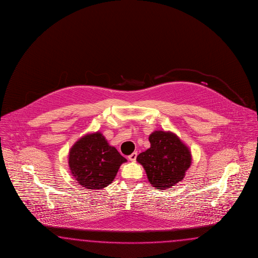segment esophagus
<instances>
[{
  "label": "esophagus",
  "instance_id": "esophagus-1",
  "mask_svg": "<svg viewBox=\"0 0 258 258\" xmlns=\"http://www.w3.org/2000/svg\"><path fill=\"white\" fill-rule=\"evenodd\" d=\"M136 157H137V152H133V154H131V155L128 156V160H130L131 162H135Z\"/></svg>",
  "mask_w": 258,
  "mask_h": 258
}]
</instances>
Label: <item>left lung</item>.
Segmentation results:
<instances>
[{
    "instance_id": "left-lung-1",
    "label": "left lung",
    "mask_w": 258,
    "mask_h": 258,
    "mask_svg": "<svg viewBox=\"0 0 258 258\" xmlns=\"http://www.w3.org/2000/svg\"><path fill=\"white\" fill-rule=\"evenodd\" d=\"M150 148L136 161L143 165L150 184L158 190L174 186L183 180L192 163L191 150L176 133L154 131L149 137Z\"/></svg>"
}]
</instances>
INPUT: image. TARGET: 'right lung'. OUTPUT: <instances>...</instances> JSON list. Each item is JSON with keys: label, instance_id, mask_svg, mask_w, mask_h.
Masks as SVG:
<instances>
[{"label": "right lung", "instance_id": "obj_1", "mask_svg": "<svg viewBox=\"0 0 258 258\" xmlns=\"http://www.w3.org/2000/svg\"><path fill=\"white\" fill-rule=\"evenodd\" d=\"M125 162L100 132L84 134L72 146L68 155L72 176L90 190L108 186Z\"/></svg>", "mask_w": 258, "mask_h": 258}]
</instances>
